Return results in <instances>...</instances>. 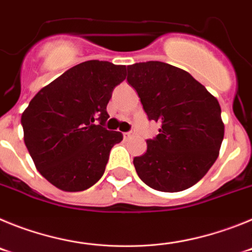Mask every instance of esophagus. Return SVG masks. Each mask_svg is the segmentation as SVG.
<instances>
[{
    "instance_id": "obj_1",
    "label": "esophagus",
    "mask_w": 252,
    "mask_h": 252,
    "mask_svg": "<svg viewBox=\"0 0 252 252\" xmlns=\"http://www.w3.org/2000/svg\"><path fill=\"white\" fill-rule=\"evenodd\" d=\"M132 136H133L132 132H124V139L125 140L130 139V137H132Z\"/></svg>"
}]
</instances>
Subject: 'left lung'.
Segmentation results:
<instances>
[{"label": "left lung", "mask_w": 252, "mask_h": 252, "mask_svg": "<svg viewBox=\"0 0 252 252\" xmlns=\"http://www.w3.org/2000/svg\"><path fill=\"white\" fill-rule=\"evenodd\" d=\"M149 120L160 124L148 150L133 159L137 175L160 192L190 188L215 164L224 135L221 107L206 87L183 69L162 62L127 66Z\"/></svg>", "instance_id": "8db88e82"}]
</instances>
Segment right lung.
I'll return each instance as SVG.
<instances>
[{
  "label": "right lung",
  "mask_w": 252,
  "mask_h": 252,
  "mask_svg": "<svg viewBox=\"0 0 252 252\" xmlns=\"http://www.w3.org/2000/svg\"><path fill=\"white\" fill-rule=\"evenodd\" d=\"M125 65L88 60L35 94L21 116L24 141L39 173L57 188L81 192L103 175L122 133L103 127L112 91Z\"/></svg>",
  "instance_id": "1"
}]
</instances>
